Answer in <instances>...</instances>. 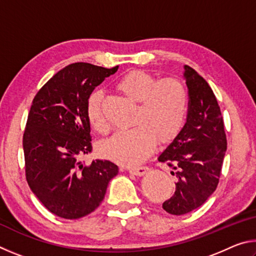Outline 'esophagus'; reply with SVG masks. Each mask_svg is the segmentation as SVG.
I'll return each instance as SVG.
<instances>
[{"label": "esophagus", "mask_w": 256, "mask_h": 256, "mask_svg": "<svg viewBox=\"0 0 256 256\" xmlns=\"http://www.w3.org/2000/svg\"><path fill=\"white\" fill-rule=\"evenodd\" d=\"M128 172H131L133 175H136V176H144L146 175V172H149V167L146 166H141V167H136V168H130Z\"/></svg>", "instance_id": "34e87169"}]
</instances>
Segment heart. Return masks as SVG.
Wrapping results in <instances>:
<instances>
[{"label": "heart", "mask_w": 256, "mask_h": 256, "mask_svg": "<svg viewBox=\"0 0 256 256\" xmlns=\"http://www.w3.org/2000/svg\"><path fill=\"white\" fill-rule=\"evenodd\" d=\"M130 100L138 102L133 128L116 133L102 146V152L124 166H136L148 159L157 144L170 142L183 128L188 108V92L176 78L160 79L141 70L130 71L116 84ZM104 94L96 90L86 105L89 124L99 134H107L110 125L104 114Z\"/></svg>", "instance_id": "b5f03b06"}]
</instances>
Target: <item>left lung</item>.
Masks as SVG:
<instances>
[{
    "label": "left lung",
    "instance_id": "1",
    "mask_svg": "<svg viewBox=\"0 0 256 256\" xmlns=\"http://www.w3.org/2000/svg\"><path fill=\"white\" fill-rule=\"evenodd\" d=\"M184 68L190 97L188 120L158 157L178 178L174 196L162 203V209L174 216L198 209L214 192L227 150L224 118L214 92L194 68Z\"/></svg>",
    "mask_w": 256,
    "mask_h": 256
}]
</instances>
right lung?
Wrapping results in <instances>:
<instances>
[{"label":"right lung","mask_w":256,"mask_h":256,"mask_svg":"<svg viewBox=\"0 0 256 256\" xmlns=\"http://www.w3.org/2000/svg\"><path fill=\"white\" fill-rule=\"evenodd\" d=\"M89 63H73L42 86L30 107L24 132L26 180L34 196L52 214L79 219L92 214L105 198L118 167L92 154L86 100L94 89L118 71Z\"/></svg>","instance_id":"right-lung-1"}]
</instances>
